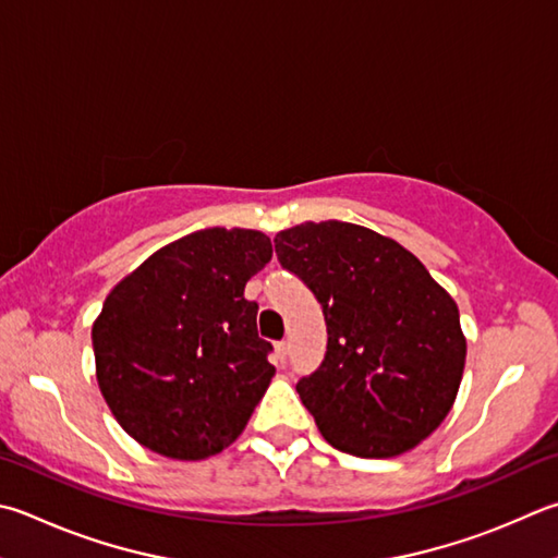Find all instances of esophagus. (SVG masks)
Here are the masks:
<instances>
[{
	"mask_svg": "<svg viewBox=\"0 0 558 558\" xmlns=\"http://www.w3.org/2000/svg\"><path fill=\"white\" fill-rule=\"evenodd\" d=\"M288 351H290V343H288L286 339L276 343V356H278V361H280V363H286V359H288Z\"/></svg>",
	"mask_w": 558,
	"mask_h": 558,
	"instance_id": "1",
	"label": "esophagus"
}]
</instances>
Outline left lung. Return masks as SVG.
<instances>
[{
	"instance_id": "obj_1",
	"label": "left lung",
	"mask_w": 558,
	"mask_h": 558,
	"mask_svg": "<svg viewBox=\"0 0 558 558\" xmlns=\"http://www.w3.org/2000/svg\"><path fill=\"white\" fill-rule=\"evenodd\" d=\"M280 266L314 292L327 353L298 383L333 449L390 459L439 427L459 392V307L398 241L349 221H305L276 234Z\"/></svg>"
}]
</instances>
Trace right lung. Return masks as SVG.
Segmentation results:
<instances>
[{"label":"right lung","instance_id":"obj_1","mask_svg":"<svg viewBox=\"0 0 558 558\" xmlns=\"http://www.w3.org/2000/svg\"><path fill=\"white\" fill-rule=\"evenodd\" d=\"M272 256L253 229H199L158 248L93 324L97 383L146 449L199 461L244 432L276 368L246 282Z\"/></svg>","mask_w":558,"mask_h":558}]
</instances>
